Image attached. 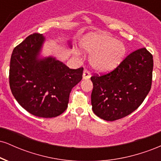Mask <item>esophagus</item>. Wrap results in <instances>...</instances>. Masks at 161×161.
Wrapping results in <instances>:
<instances>
[{"label": "esophagus", "instance_id": "1", "mask_svg": "<svg viewBox=\"0 0 161 161\" xmlns=\"http://www.w3.org/2000/svg\"><path fill=\"white\" fill-rule=\"evenodd\" d=\"M91 77V74H90V72L88 69H85L83 72V79H88Z\"/></svg>", "mask_w": 161, "mask_h": 161}]
</instances>
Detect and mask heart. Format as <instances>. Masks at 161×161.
Returning <instances> with one entry per match:
<instances>
[{"label": "heart", "instance_id": "b5f03b06", "mask_svg": "<svg viewBox=\"0 0 161 161\" xmlns=\"http://www.w3.org/2000/svg\"><path fill=\"white\" fill-rule=\"evenodd\" d=\"M82 46L87 52L92 53L90 64L99 72L114 69L123 60L125 47L121 42L107 34H89L82 41Z\"/></svg>", "mask_w": 161, "mask_h": 161}]
</instances>
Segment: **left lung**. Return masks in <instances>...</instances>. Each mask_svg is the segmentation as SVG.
Instances as JSON below:
<instances>
[{
	"instance_id": "left-lung-1",
	"label": "left lung",
	"mask_w": 161,
	"mask_h": 161,
	"mask_svg": "<svg viewBox=\"0 0 161 161\" xmlns=\"http://www.w3.org/2000/svg\"><path fill=\"white\" fill-rule=\"evenodd\" d=\"M154 61L145 47L130 53L112 71L94 74L93 112L107 121L122 119L137 109L150 92Z\"/></svg>"
}]
</instances>
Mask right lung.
Masks as SVG:
<instances>
[{"label": "right lung", "instance_id": "obj_1", "mask_svg": "<svg viewBox=\"0 0 161 161\" xmlns=\"http://www.w3.org/2000/svg\"><path fill=\"white\" fill-rule=\"evenodd\" d=\"M44 39L42 34L33 33L15 47L9 82L13 95L25 110L52 118L67 108L72 88L82 79L83 67L69 69L52 57L38 60Z\"/></svg>", "mask_w": 161, "mask_h": 161}]
</instances>
